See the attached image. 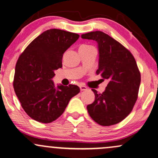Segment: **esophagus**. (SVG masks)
I'll list each match as a JSON object with an SVG mask.
<instances>
[{
	"instance_id": "obj_1",
	"label": "esophagus",
	"mask_w": 158,
	"mask_h": 158,
	"mask_svg": "<svg viewBox=\"0 0 158 158\" xmlns=\"http://www.w3.org/2000/svg\"><path fill=\"white\" fill-rule=\"evenodd\" d=\"M80 90H81V91H84V90H87V87H85V86H83V85H81L80 87Z\"/></svg>"
}]
</instances>
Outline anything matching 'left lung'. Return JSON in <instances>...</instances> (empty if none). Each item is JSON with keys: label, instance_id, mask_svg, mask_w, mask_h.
I'll use <instances>...</instances> for the list:
<instances>
[{"label": "left lung", "instance_id": "1", "mask_svg": "<svg viewBox=\"0 0 158 158\" xmlns=\"http://www.w3.org/2000/svg\"><path fill=\"white\" fill-rule=\"evenodd\" d=\"M81 37L97 43L96 74L108 80L102 94L92 89L95 100L87 106V112L102 126L116 124L131 113L138 98L140 73L136 61L130 51L104 32L91 31Z\"/></svg>", "mask_w": 158, "mask_h": 158}]
</instances>
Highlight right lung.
<instances>
[{
  "instance_id": "1",
  "label": "right lung",
  "mask_w": 158,
  "mask_h": 158,
  "mask_svg": "<svg viewBox=\"0 0 158 158\" xmlns=\"http://www.w3.org/2000/svg\"><path fill=\"white\" fill-rule=\"evenodd\" d=\"M79 37L64 30H47L19 56L13 86L23 109L34 120L45 123L55 121L80 92L77 85L56 87L52 80L55 70L62 67L63 54Z\"/></svg>"
}]
</instances>
